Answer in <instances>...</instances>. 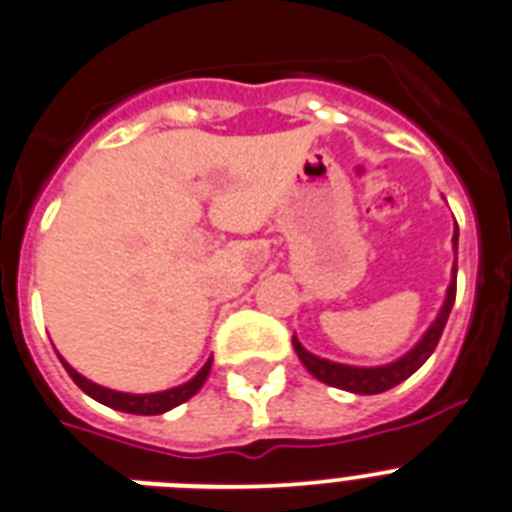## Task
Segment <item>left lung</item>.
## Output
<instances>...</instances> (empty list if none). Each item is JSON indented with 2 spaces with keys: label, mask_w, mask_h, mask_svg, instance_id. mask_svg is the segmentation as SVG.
Masks as SVG:
<instances>
[{
  "label": "left lung",
  "mask_w": 512,
  "mask_h": 512,
  "mask_svg": "<svg viewBox=\"0 0 512 512\" xmlns=\"http://www.w3.org/2000/svg\"><path fill=\"white\" fill-rule=\"evenodd\" d=\"M454 251L459 248V230H454ZM454 297H456V266L451 269V282L449 289H446V300H443L441 310H438L436 320L431 323V328L425 330L420 341L410 348L408 354H402L400 359L390 361V364L382 366H348V364H338V361L330 359H320V356L310 354L297 336H292V346H295L297 356L305 364L307 372L312 374L315 379H320L323 384H330V387H338V390L354 392V395H379V392H387L392 387H397L400 382L415 374L420 366L428 361V356L433 354V348L438 346V338L443 333V325L449 320V312L454 307Z\"/></svg>",
  "instance_id": "8db88e82"
}]
</instances>
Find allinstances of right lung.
Instances as JSON below:
<instances>
[{"mask_svg": "<svg viewBox=\"0 0 512 512\" xmlns=\"http://www.w3.org/2000/svg\"><path fill=\"white\" fill-rule=\"evenodd\" d=\"M58 359H61V356H58ZM61 364H63V369L69 372V377L79 384L81 390L87 392L92 400L107 405V408L120 410V413H133V415H161V413H166V410L176 408V405H182V402H187L189 397L200 392V387L205 384L207 374H210L212 359H207V364L202 366L200 372L194 374L189 382L179 384V387H171V390H164V392H151V395H130V392L107 390V387H102V384L89 382L87 377H81L74 366L66 364L63 359H61Z\"/></svg>", "mask_w": 512, "mask_h": 512, "instance_id": "1", "label": "right lung"}]
</instances>
